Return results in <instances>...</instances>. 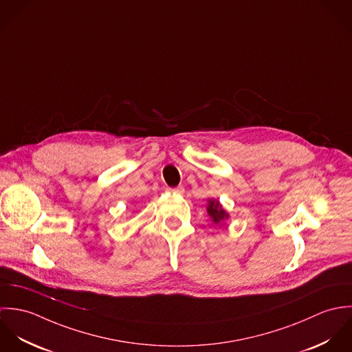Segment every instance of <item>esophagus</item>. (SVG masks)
<instances>
[{"instance_id": "esophagus-1", "label": "esophagus", "mask_w": 352, "mask_h": 352, "mask_svg": "<svg viewBox=\"0 0 352 352\" xmlns=\"http://www.w3.org/2000/svg\"><path fill=\"white\" fill-rule=\"evenodd\" d=\"M168 192L170 194H177V195H182L184 192V188L183 187H176V188H168Z\"/></svg>"}]
</instances>
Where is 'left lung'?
<instances>
[{
    "instance_id": "left-lung-1",
    "label": "left lung",
    "mask_w": 352,
    "mask_h": 352,
    "mask_svg": "<svg viewBox=\"0 0 352 352\" xmlns=\"http://www.w3.org/2000/svg\"><path fill=\"white\" fill-rule=\"evenodd\" d=\"M206 211H207L208 217L211 218L212 223H215V225H222V223H225L226 219H229V212H226V210L217 199L207 201Z\"/></svg>"
}]
</instances>
